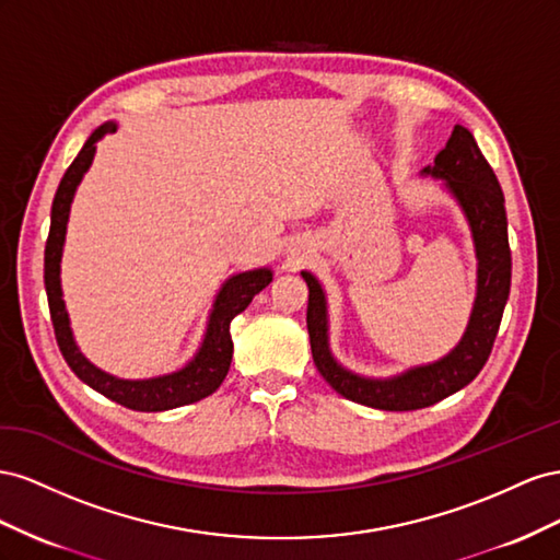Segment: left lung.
Segmentation results:
<instances>
[{
  "label": "left lung",
  "mask_w": 560,
  "mask_h": 560,
  "mask_svg": "<svg viewBox=\"0 0 560 560\" xmlns=\"http://www.w3.org/2000/svg\"><path fill=\"white\" fill-rule=\"evenodd\" d=\"M422 175L441 178L445 189L465 213L474 236L478 279L469 324L457 347L443 359L415 365L394 377H363L335 361L328 347V302L322 283L312 271H302L307 281V330L312 357L328 385L349 401L380 410H418L439 404L441 398L467 387L486 365L492 342L498 338L502 312L511 285V250L506 236L504 195L498 175L478 150L465 126H455L451 140L436 154L434 166Z\"/></svg>",
  "instance_id": "obj_1"
}]
</instances>
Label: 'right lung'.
<instances>
[{
	"label": "right lung",
	"instance_id": "obj_1",
	"mask_svg": "<svg viewBox=\"0 0 560 560\" xmlns=\"http://www.w3.org/2000/svg\"><path fill=\"white\" fill-rule=\"evenodd\" d=\"M117 124L107 121L95 129L89 140L84 142L82 152L77 154L70 168L62 175V180L56 189L54 206H51V230L49 238H46L44 248V285H46V298H49V312L56 330V340L62 351V359L68 361L74 375L86 382V385L103 396L112 398L124 408L140 410V412H159V410H171L178 406H187L201 401L209 394H213L222 380H225L230 363H232V335L230 324L236 314H242L250 300L258 295L265 285L271 281V269L260 267L242 271V275L230 277L213 302V310L209 316V326H206L203 342L185 369L159 375L150 380H121L109 375L95 365L79 351L72 328H70V316L66 312V302H62V289H60V258H62V246H66V232H68V218H70V206L74 199V191L82 183L84 173L89 171L93 154H95V142L105 138L107 133H115Z\"/></svg>",
	"mask_w": 560,
	"mask_h": 560
}]
</instances>
